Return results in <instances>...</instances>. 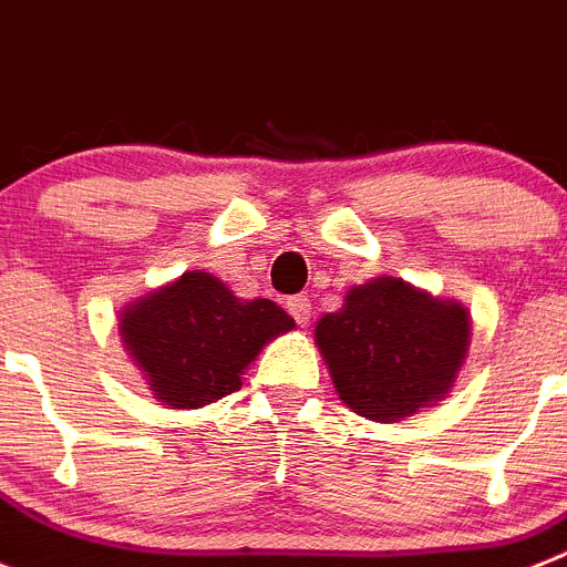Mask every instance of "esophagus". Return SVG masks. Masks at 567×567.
<instances>
[{
  "label": "esophagus",
  "mask_w": 567,
  "mask_h": 567,
  "mask_svg": "<svg viewBox=\"0 0 567 567\" xmlns=\"http://www.w3.org/2000/svg\"><path fill=\"white\" fill-rule=\"evenodd\" d=\"M288 313L293 316L299 328H308V324H310V299H308V296H290Z\"/></svg>",
  "instance_id": "34e87169"
}]
</instances>
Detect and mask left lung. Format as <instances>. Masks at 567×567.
<instances>
[{
    "mask_svg": "<svg viewBox=\"0 0 567 567\" xmlns=\"http://www.w3.org/2000/svg\"><path fill=\"white\" fill-rule=\"evenodd\" d=\"M466 310L381 277L344 296L316 324L341 401L370 421H395L446 395L468 350Z\"/></svg>",
    "mask_w": 567,
    "mask_h": 567,
    "instance_id": "1",
    "label": "left lung"
}]
</instances>
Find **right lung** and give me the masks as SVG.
<instances>
[{
	"label": "right lung",
	"instance_id": "add662e5",
	"mask_svg": "<svg viewBox=\"0 0 567 567\" xmlns=\"http://www.w3.org/2000/svg\"><path fill=\"white\" fill-rule=\"evenodd\" d=\"M293 328L271 299H237L220 279L183 274L121 316V336L166 406H203L243 386L262 344Z\"/></svg>",
	"mask_w": 567,
	"mask_h": 567
}]
</instances>
